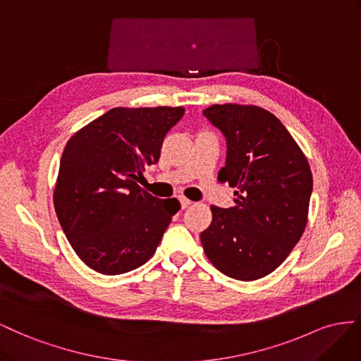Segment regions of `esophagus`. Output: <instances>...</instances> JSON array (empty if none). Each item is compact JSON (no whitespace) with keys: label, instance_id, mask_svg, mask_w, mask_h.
Segmentation results:
<instances>
[{"label":"esophagus","instance_id":"1","mask_svg":"<svg viewBox=\"0 0 361 361\" xmlns=\"http://www.w3.org/2000/svg\"><path fill=\"white\" fill-rule=\"evenodd\" d=\"M180 204H181V209H188L189 205L192 204V201L190 200H188V198H180Z\"/></svg>","mask_w":361,"mask_h":361}]
</instances>
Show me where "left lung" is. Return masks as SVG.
<instances>
[{
  "label": "left lung",
  "instance_id": "left-lung-1",
  "mask_svg": "<svg viewBox=\"0 0 361 361\" xmlns=\"http://www.w3.org/2000/svg\"><path fill=\"white\" fill-rule=\"evenodd\" d=\"M202 115L226 142L219 180L235 188L233 207L212 205L202 248L226 276L259 280L286 260L305 230L310 166L281 121L262 107L214 104Z\"/></svg>",
  "mask_w": 361,
  "mask_h": 361
}]
</instances>
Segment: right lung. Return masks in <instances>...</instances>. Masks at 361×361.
Returning a JSON list of instances; mask_svg holds the SVG:
<instances>
[{"mask_svg": "<svg viewBox=\"0 0 361 361\" xmlns=\"http://www.w3.org/2000/svg\"><path fill=\"white\" fill-rule=\"evenodd\" d=\"M183 107H116L81 128L66 143L54 207L66 239L90 269L119 275L145 264L178 212L139 188L156 164L164 136Z\"/></svg>", "mask_w": 361, "mask_h": 361, "instance_id": "1", "label": "right lung"}]
</instances>
